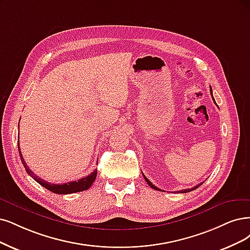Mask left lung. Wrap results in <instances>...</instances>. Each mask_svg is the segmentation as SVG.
I'll use <instances>...</instances> for the list:
<instances>
[{
  "label": "left lung",
  "instance_id": "1",
  "mask_svg": "<svg viewBox=\"0 0 250 250\" xmlns=\"http://www.w3.org/2000/svg\"><path fill=\"white\" fill-rule=\"evenodd\" d=\"M210 92H211V96H212V99H213V101L215 102V100H214V98H213V95H212V88H211V86H210ZM143 177H144V179H145V181L147 182V184H148V186L150 187V188H152L153 189H156V190H161V191H164V190H162V189H160L159 188H156L155 186H153V184L148 180V179H147L146 177H145V175L143 174ZM203 183V182H202ZM202 183H200V184H198V186H196V187H193V188H188V189H181V190H178V191H175V193H176V192H179V193H186V192H189V191H191V190H195L196 188H198L200 186H201V184Z\"/></svg>",
  "mask_w": 250,
  "mask_h": 250
}]
</instances>
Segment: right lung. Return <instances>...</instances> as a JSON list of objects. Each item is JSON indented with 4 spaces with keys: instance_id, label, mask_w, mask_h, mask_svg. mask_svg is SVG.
Returning <instances> with one entry per match:
<instances>
[{
    "instance_id": "add662e5",
    "label": "right lung",
    "mask_w": 250,
    "mask_h": 250,
    "mask_svg": "<svg viewBox=\"0 0 250 250\" xmlns=\"http://www.w3.org/2000/svg\"><path fill=\"white\" fill-rule=\"evenodd\" d=\"M20 138V136H18ZM17 144H18V151H20V155H21V163L23 165V167L26 171V173L30 175L32 178H34V180H36L38 182L40 186H42L43 188H45L46 189H48L54 193H60V195H68V193H74V192H78V191H83L88 189L91 184L94 183V181L96 180L97 177V170H95L94 172H91L89 175H87L86 177H83L81 179L75 180V181H70L67 183H62V184H57V183H49L47 181H45L43 179H41L39 176L35 175L30 169L27 167V165L25 164L23 156L21 152V148H20V139H17Z\"/></svg>"
}]
</instances>
